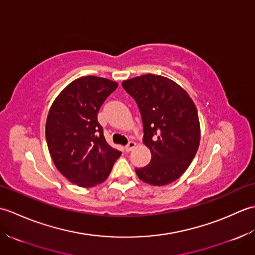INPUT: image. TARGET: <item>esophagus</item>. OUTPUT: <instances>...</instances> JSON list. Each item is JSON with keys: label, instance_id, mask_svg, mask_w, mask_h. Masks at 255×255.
Returning <instances> with one entry per match:
<instances>
[{"label": "esophagus", "instance_id": "obj_1", "mask_svg": "<svg viewBox=\"0 0 255 255\" xmlns=\"http://www.w3.org/2000/svg\"><path fill=\"white\" fill-rule=\"evenodd\" d=\"M134 147H136V142H134V141H129L127 143L126 147H125V150H126L127 152H129V151H131Z\"/></svg>", "mask_w": 255, "mask_h": 255}]
</instances>
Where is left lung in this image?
<instances>
[{"instance_id": "obj_1", "label": "left lung", "mask_w": 255, "mask_h": 255, "mask_svg": "<svg viewBox=\"0 0 255 255\" xmlns=\"http://www.w3.org/2000/svg\"><path fill=\"white\" fill-rule=\"evenodd\" d=\"M136 101L143 126V143L151 151L147 166L136 169L140 180L162 186L177 180L197 152L200 129L191 97L172 80L144 74L124 81Z\"/></svg>"}]
</instances>
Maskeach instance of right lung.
<instances>
[{"mask_svg": "<svg viewBox=\"0 0 255 255\" xmlns=\"http://www.w3.org/2000/svg\"><path fill=\"white\" fill-rule=\"evenodd\" d=\"M117 83L93 75L70 83L46 123L48 149L58 171L81 187L104 182L122 152L106 142L97 114Z\"/></svg>", "mask_w": 255, "mask_h": 255, "instance_id": "1", "label": "right lung"}]
</instances>
